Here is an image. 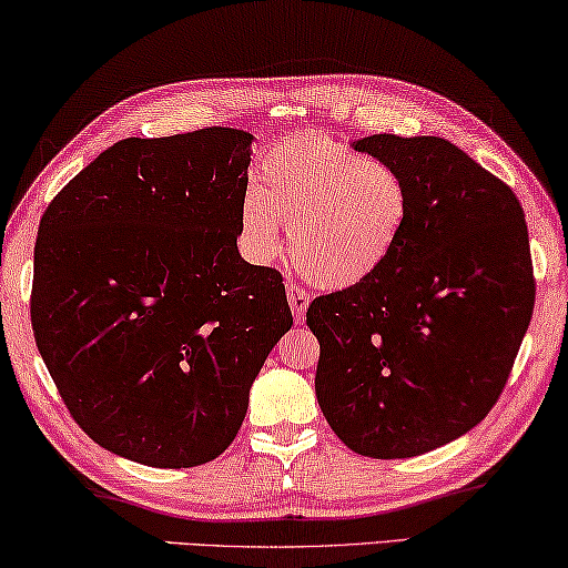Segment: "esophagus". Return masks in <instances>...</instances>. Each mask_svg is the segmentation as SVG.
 <instances>
[{"mask_svg": "<svg viewBox=\"0 0 568 568\" xmlns=\"http://www.w3.org/2000/svg\"><path fill=\"white\" fill-rule=\"evenodd\" d=\"M287 303H291V311H293V318L295 323H303L305 318V311H308V303H311V293L305 291L303 285L287 281Z\"/></svg>", "mask_w": 568, "mask_h": 568, "instance_id": "1", "label": "esophagus"}]
</instances>
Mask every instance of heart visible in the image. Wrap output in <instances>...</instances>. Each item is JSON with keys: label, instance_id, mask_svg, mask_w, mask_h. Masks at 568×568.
Segmentation results:
<instances>
[{"label": "heart", "instance_id": "obj_1", "mask_svg": "<svg viewBox=\"0 0 568 568\" xmlns=\"http://www.w3.org/2000/svg\"><path fill=\"white\" fill-rule=\"evenodd\" d=\"M409 220V189L394 166L326 133L277 141L260 161L257 184L240 204L242 250L255 263L291 255L313 283L351 287L372 277L397 250Z\"/></svg>", "mask_w": 568, "mask_h": 568}]
</instances>
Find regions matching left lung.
I'll list each match as a JSON object with an SVG mask.
<instances>
[{
	"label": "left lung",
	"instance_id": "1",
	"mask_svg": "<svg viewBox=\"0 0 568 568\" xmlns=\"http://www.w3.org/2000/svg\"><path fill=\"white\" fill-rule=\"evenodd\" d=\"M356 151L409 189L397 250L308 305L316 397L341 443L376 460L453 443L498 402L534 316L528 227L508 184L455 143L374 133Z\"/></svg>",
	"mask_w": 568,
	"mask_h": 568
}]
</instances>
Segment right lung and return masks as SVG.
<instances>
[{
	"instance_id": "1",
	"label": "right lung",
	"mask_w": 568,
	"mask_h": 568,
	"mask_svg": "<svg viewBox=\"0 0 568 568\" xmlns=\"http://www.w3.org/2000/svg\"><path fill=\"white\" fill-rule=\"evenodd\" d=\"M252 133L123 139L60 189L30 316L80 429L151 467L220 457L293 326L283 275L240 257Z\"/></svg>"
}]
</instances>
